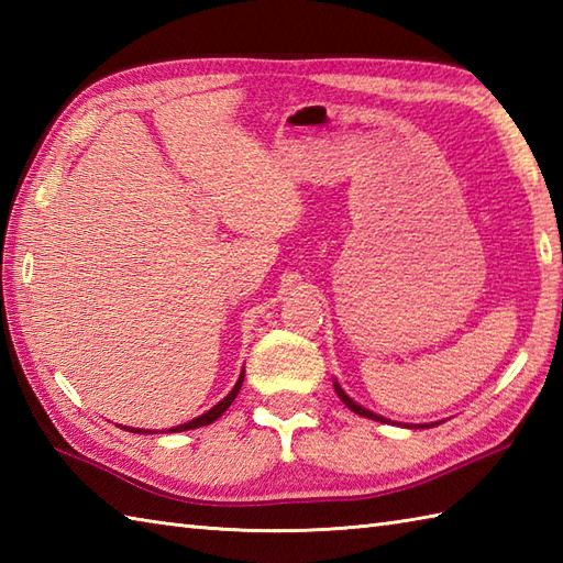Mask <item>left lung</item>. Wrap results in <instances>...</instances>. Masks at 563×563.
Here are the masks:
<instances>
[{
    "instance_id": "obj_1",
    "label": "left lung",
    "mask_w": 563,
    "mask_h": 563,
    "mask_svg": "<svg viewBox=\"0 0 563 563\" xmlns=\"http://www.w3.org/2000/svg\"><path fill=\"white\" fill-rule=\"evenodd\" d=\"M333 389H336V394H339V399L349 406V409L353 411V413H357V416H365V418H373V421H379V423H394V421H389V418H385V416H379V413H373L369 409H365V406H361L357 401H353L349 394H345V389L339 385L336 379H333ZM399 426V423H397ZM433 426H438V423H416V426H406V428H433Z\"/></svg>"
}]
</instances>
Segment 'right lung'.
<instances>
[{"mask_svg":"<svg viewBox=\"0 0 563 563\" xmlns=\"http://www.w3.org/2000/svg\"><path fill=\"white\" fill-rule=\"evenodd\" d=\"M242 382H244V369H242V375H239V379H236V385L232 387V391L227 394V397L222 399V401H218L212 406L210 411H206V413H200L198 418H194V421H188V423H181V426H174V428H169L166 430V433H181V430H194V428H200V426H210L212 421H218V418L230 409L232 406V401L236 399V394H239V389H242ZM123 430H130V433H145V435H150V433H159V430H145V428H130V426H123ZM164 433V430H162Z\"/></svg>","mask_w":563,"mask_h":563,"instance_id":"1","label":"right lung"}]
</instances>
